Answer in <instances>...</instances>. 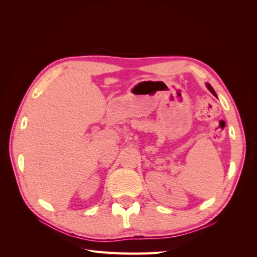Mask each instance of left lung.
I'll use <instances>...</instances> for the list:
<instances>
[{
  "mask_svg": "<svg viewBox=\"0 0 257 257\" xmlns=\"http://www.w3.org/2000/svg\"><path fill=\"white\" fill-rule=\"evenodd\" d=\"M207 87H208V89H209V90H210V91H211V92H212V93H213V94H215V93H214V90H213V89H212V87H211V85H210V84H209V83H207Z\"/></svg>",
  "mask_w": 257,
  "mask_h": 257,
  "instance_id": "1",
  "label": "left lung"
}]
</instances>
